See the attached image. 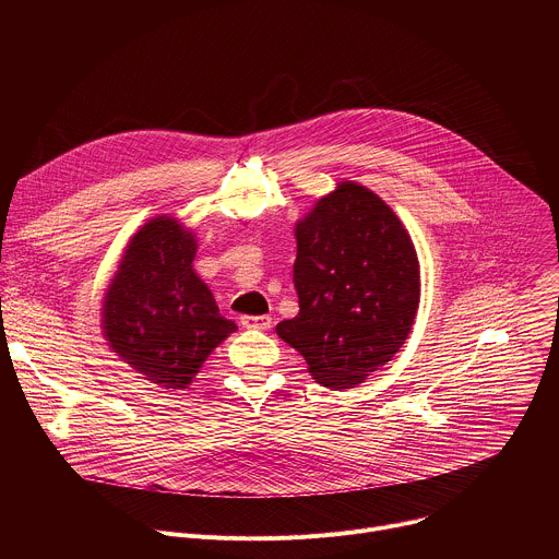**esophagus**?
I'll use <instances>...</instances> for the list:
<instances>
[{"mask_svg": "<svg viewBox=\"0 0 559 559\" xmlns=\"http://www.w3.org/2000/svg\"><path fill=\"white\" fill-rule=\"evenodd\" d=\"M241 325L246 330H259V332H265L272 328V318L270 316H243L241 318Z\"/></svg>", "mask_w": 559, "mask_h": 559, "instance_id": "esophagus-1", "label": "esophagus"}]
</instances>
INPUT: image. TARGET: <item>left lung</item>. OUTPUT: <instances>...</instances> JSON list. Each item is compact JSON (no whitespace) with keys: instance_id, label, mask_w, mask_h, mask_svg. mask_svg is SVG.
<instances>
[{"instance_id":"1","label":"left lung","mask_w":559,"mask_h":559,"mask_svg":"<svg viewBox=\"0 0 559 559\" xmlns=\"http://www.w3.org/2000/svg\"><path fill=\"white\" fill-rule=\"evenodd\" d=\"M298 313L276 334L316 382L352 389L405 345L420 302L412 236L369 188L341 181L296 223Z\"/></svg>"}]
</instances>
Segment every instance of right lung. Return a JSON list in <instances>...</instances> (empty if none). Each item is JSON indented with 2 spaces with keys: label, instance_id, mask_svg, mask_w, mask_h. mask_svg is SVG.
Segmentation results:
<instances>
[{
  "label": "right lung",
  "instance_id": "1",
  "mask_svg": "<svg viewBox=\"0 0 559 559\" xmlns=\"http://www.w3.org/2000/svg\"><path fill=\"white\" fill-rule=\"evenodd\" d=\"M194 254V231L173 216H154L130 238L104 296L110 349L166 389H186L212 349L236 332L197 276Z\"/></svg>",
  "mask_w": 559,
  "mask_h": 559
}]
</instances>
